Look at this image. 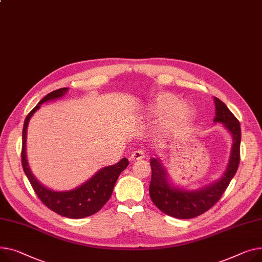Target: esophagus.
<instances>
[{"mask_svg": "<svg viewBox=\"0 0 262 262\" xmlns=\"http://www.w3.org/2000/svg\"><path fill=\"white\" fill-rule=\"evenodd\" d=\"M145 157V154L143 150H136L130 155V160L136 161V160H141Z\"/></svg>", "mask_w": 262, "mask_h": 262, "instance_id": "obj_1", "label": "esophagus"}]
</instances>
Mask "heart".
I'll use <instances>...</instances> for the list:
<instances>
[{
    "label": "heart",
    "instance_id": "b5f03b06",
    "mask_svg": "<svg viewBox=\"0 0 262 262\" xmlns=\"http://www.w3.org/2000/svg\"><path fill=\"white\" fill-rule=\"evenodd\" d=\"M148 114L157 118H165L161 130L170 133L187 125L194 117V110L189 103L178 101L176 95L160 93L150 102Z\"/></svg>",
    "mask_w": 262,
    "mask_h": 262
}]
</instances>
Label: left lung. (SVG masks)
I'll return each mask as SVG.
<instances>
[{
  "label": "left lung",
  "mask_w": 262,
  "mask_h": 262,
  "mask_svg": "<svg viewBox=\"0 0 262 262\" xmlns=\"http://www.w3.org/2000/svg\"><path fill=\"white\" fill-rule=\"evenodd\" d=\"M215 123H221L232 135V148L228 165L222 176L211 184L197 189H188L173 183L160 158H151V180L149 196L155 205L168 216L178 219L195 218L210 208L220 199L237 171L240 161V123L225 104L214 98Z\"/></svg>",
  "instance_id": "obj_1"
}]
</instances>
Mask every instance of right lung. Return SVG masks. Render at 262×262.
<instances>
[{
    "mask_svg": "<svg viewBox=\"0 0 262 262\" xmlns=\"http://www.w3.org/2000/svg\"><path fill=\"white\" fill-rule=\"evenodd\" d=\"M68 92L67 87L54 91L46 95L26 117L22 133V165L31 186L41 201L55 213L72 219H80L92 216L100 211L102 206L111 198L116 181L120 173L127 165L126 158L121 159L117 164L99 169L93 177L71 190H55L42 184L33 175L26 155L27 127L30 118L43 103L62 98Z\"/></svg>",
    "mask_w": 262,
    "mask_h": 262,
    "instance_id": "add662e5",
    "label": "right lung"
}]
</instances>
